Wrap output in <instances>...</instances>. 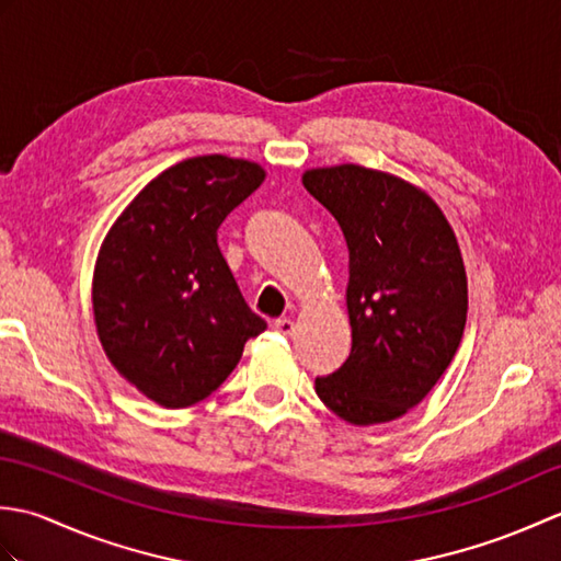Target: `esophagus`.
<instances>
[{
	"instance_id": "34e87169",
	"label": "esophagus",
	"mask_w": 561,
	"mask_h": 561,
	"mask_svg": "<svg viewBox=\"0 0 561 561\" xmlns=\"http://www.w3.org/2000/svg\"><path fill=\"white\" fill-rule=\"evenodd\" d=\"M272 328L277 330V332H282V335H291V332H294V320L291 318H277V320H274Z\"/></svg>"
}]
</instances>
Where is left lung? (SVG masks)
I'll use <instances>...</instances> for the list:
<instances>
[{
    "label": "left lung",
    "instance_id": "obj_1",
    "mask_svg": "<svg viewBox=\"0 0 561 561\" xmlns=\"http://www.w3.org/2000/svg\"><path fill=\"white\" fill-rule=\"evenodd\" d=\"M304 187L350 250L352 352L316 392L350 424L392 422L444 376L468 318L458 238L424 190L356 163L311 169Z\"/></svg>",
    "mask_w": 561,
    "mask_h": 561
}]
</instances>
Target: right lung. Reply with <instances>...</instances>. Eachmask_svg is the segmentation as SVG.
<instances>
[{
	"label": "right lung",
	"mask_w": 561,
	"mask_h": 561,
	"mask_svg": "<svg viewBox=\"0 0 561 561\" xmlns=\"http://www.w3.org/2000/svg\"><path fill=\"white\" fill-rule=\"evenodd\" d=\"M265 169L221 153L185 159L129 202L93 270V320L111 364L141 396L178 410L205 400L267 328L217 243L221 221Z\"/></svg>",
	"instance_id": "add662e5"
}]
</instances>
